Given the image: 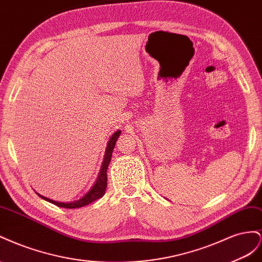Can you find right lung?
Masks as SVG:
<instances>
[{
  "label": "right lung",
  "mask_w": 262,
  "mask_h": 262,
  "mask_svg": "<svg viewBox=\"0 0 262 262\" xmlns=\"http://www.w3.org/2000/svg\"><path fill=\"white\" fill-rule=\"evenodd\" d=\"M119 135H121V130H117L110 138L107 146H106L105 155H104V160H103V163H102L99 177H98V179H96V181H95L94 185L91 188V190H90L85 194V195L82 196L80 200L69 202V203H63V202H57V201H54V200H50L48 198H45L38 193H37V194H38V195L41 199L50 202V203L55 204L59 207H64V208H79V207L85 206L90 203H92V202H94L95 200L102 198L104 195V193H105L106 186H107V173H106V171H107V168H108L110 161L112 159V152H113V149L115 147L116 140L119 137Z\"/></svg>",
  "instance_id": "right-lung-1"
}]
</instances>
